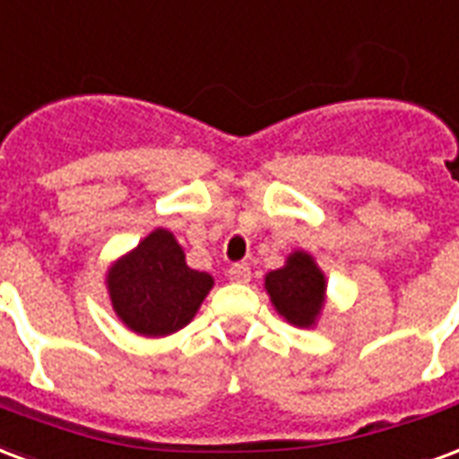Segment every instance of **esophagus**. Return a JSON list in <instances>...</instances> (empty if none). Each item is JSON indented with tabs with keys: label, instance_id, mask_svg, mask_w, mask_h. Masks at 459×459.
<instances>
[{
	"label": "esophagus",
	"instance_id": "esophagus-1",
	"mask_svg": "<svg viewBox=\"0 0 459 459\" xmlns=\"http://www.w3.org/2000/svg\"><path fill=\"white\" fill-rule=\"evenodd\" d=\"M229 280L238 281V284H246L250 281V267L246 263H236L229 267Z\"/></svg>",
	"mask_w": 459,
	"mask_h": 459
}]
</instances>
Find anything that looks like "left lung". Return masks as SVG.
I'll return each instance as SVG.
<instances>
[{"label": "left lung", "mask_w": 459, "mask_h": 459, "mask_svg": "<svg viewBox=\"0 0 459 459\" xmlns=\"http://www.w3.org/2000/svg\"><path fill=\"white\" fill-rule=\"evenodd\" d=\"M264 290L277 314L291 325L311 328L325 304V274L304 250H294L280 270L264 277Z\"/></svg>", "instance_id": "left-lung-1"}]
</instances>
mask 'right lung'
I'll return each mask as SVG.
<instances>
[{
  "label": "right lung",
  "instance_id": "right-lung-1",
  "mask_svg": "<svg viewBox=\"0 0 459 459\" xmlns=\"http://www.w3.org/2000/svg\"><path fill=\"white\" fill-rule=\"evenodd\" d=\"M213 287L192 270L168 229H155L108 267L107 290L117 316L134 333L160 338L185 328Z\"/></svg>",
  "mask_w": 459,
  "mask_h": 459
}]
</instances>
